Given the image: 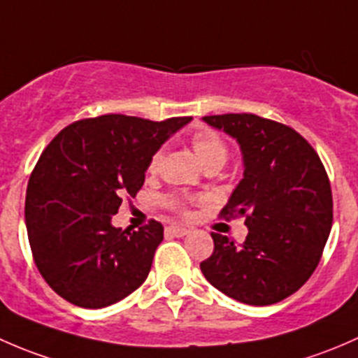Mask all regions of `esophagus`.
Masks as SVG:
<instances>
[{"instance_id": "obj_1", "label": "esophagus", "mask_w": 358, "mask_h": 358, "mask_svg": "<svg viewBox=\"0 0 358 358\" xmlns=\"http://www.w3.org/2000/svg\"><path fill=\"white\" fill-rule=\"evenodd\" d=\"M167 234L174 236V238H182V236L189 234V229H186V227H180V226H169Z\"/></svg>"}]
</instances>
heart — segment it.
<instances>
[{
  "label": "heart",
  "instance_id": "obj_1",
  "mask_svg": "<svg viewBox=\"0 0 358 358\" xmlns=\"http://www.w3.org/2000/svg\"><path fill=\"white\" fill-rule=\"evenodd\" d=\"M191 146H193V152L196 153L198 160L201 162L203 167H217L220 169L227 162L229 157V146L224 141L222 136L217 134L212 129H200V131L194 132L191 136ZM162 157L164 152L157 150L148 162V172H155L162 164ZM165 205L171 206L172 210H178V212H186V200L178 194H171V196L165 198Z\"/></svg>",
  "mask_w": 358,
  "mask_h": 358
}]
</instances>
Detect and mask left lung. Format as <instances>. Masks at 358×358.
Masks as SVG:
<instances>
[{
	"instance_id": "1",
	"label": "left lung",
	"mask_w": 358,
	"mask_h": 358,
	"mask_svg": "<svg viewBox=\"0 0 358 358\" xmlns=\"http://www.w3.org/2000/svg\"><path fill=\"white\" fill-rule=\"evenodd\" d=\"M238 141L243 179L222 215L245 217L241 246L212 233L206 281L248 305H272L298 291L319 264L333 224V194L319 155L294 129L253 113L203 117Z\"/></svg>"
}]
</instances>
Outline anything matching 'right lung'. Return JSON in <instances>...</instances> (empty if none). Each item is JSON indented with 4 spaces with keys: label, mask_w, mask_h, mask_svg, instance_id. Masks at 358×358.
<instances>
[{
    "label": "right lung",
    "mask_w": 358,
    "mask_h": 358,
    "mask_svg": "<svg viewBox=\"0 0 358 358\" xmlns=\"http://www.w3.org/2000/svg\"><path fill=\"white\" fill-rule=\"evenodd\" d=\"M191 117L153 122L101 115L70 124L39 157L27 186L25 226L36 265L55 293L103 308L148 278L164 226H112L124 194L134 198L150 157Z\"/></svg>",
    "instance_id": "right-lung-1"
}]
</instances>
